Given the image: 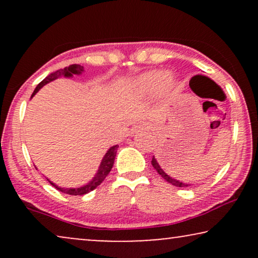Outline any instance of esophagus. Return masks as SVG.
Returning a JSON list of instances; mask_svg holds the SVG:
<instances>
[{"label": "esophagus", "mask_w": 258, "mask_h": 258, "mask_svg": "<svg viewBox=\"0 0 258 258\" xmlns=\"http://www.w3.org/2000/svg\"><path fill=\"white\" fill-rule=\"evenodd\" d=\"M148 129H149V125H148L147 123H140V124H136L133 126L132 135H135V134H137V133L144 132V130H148Z\"/></svg>", "instance_id": "obj_1"}]
</instances>
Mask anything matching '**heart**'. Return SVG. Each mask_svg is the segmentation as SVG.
I'll return each mask as SVG.
<instances>
[{
  "mask_svg": "<svg viewBox=\"0 0 258 258\" xmlns=\"http://www.w3.org/2000/svg\"><path fill=\"white\" fill-rule=\"evenodd\" d=\"M137 86L143 93H153L161 88L162 91H169L174 86V80L170 75L162 72H149L137 80Z\"/></svg>",
  "mask_w": 258,
  "mask_h": 258,
  "instance_id": "obj_1",
  "label": "heart"
}]
</instances>
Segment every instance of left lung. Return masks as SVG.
I'll use <instances>...</instances> for the list:
<instances>
[{
  "mask_svg": "<svg viewBox=\"0 0 258 258\" xmlns=\"http://www.w3.org/2000/svg\"><path fill=\"white\" fill-rule=\"evenodd\" d=\"M151 164H153V167L156 169V171L158 172V174H160L162 177H163L165 181L167 182H169V183H171L172 185H175V186H178V188H183V186H188V184H185V183H182V182H179V181H177V179H175V178H172V177H170V176L169 175H167L165 174V172L163 171V169L161 168V165L158 164V162L156 161V158H155V156H153V160H151Z\"/></svg>",
  "mask_w": 258,
  "mask_h": 258,
  "instance_id": "1",
  "label": "left lung"
}]
</instances>
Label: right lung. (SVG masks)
<instances>
[{
	"label": "right lung",
	"mask_w": 258,
	"mask_h": 258,
	"mask_svg": "<svg viewBox=\"0 0 258 258\" xmlns=\"http://www.w3.org/2000/svg\"><path fill=\"white\" fill-rule=\"evenodd\" d=\"M83 72V67L80 66V64H72L69 67H66L64 69H59L57 72L50 74V75H48L45 79L42 81L37 84V87L35 88L33 95H31V97L34 96L35 94L37 93L38 90L41 89L42 87L44 86V84H47L49 82H51V81H54L56 79H58L59 76H66V77H70L73 76L74 74H81ZM117 148L118 146H114L111 147L110 149L107 151V154L104 155L103 160L101 162V165L100 168H98L97 170V174L95 175V177L93 178V181H90L88 184L81 186V188H76V189H64V188H59V186L55 185L54 183L50 182L51 185H54L56 189L58 190V191H62L64 194H68V195H84V194H88L90 191H93L95 188H97L98 185L101 184L102 182L104 181V178L107 177L109 172H110L112 165H114V161H115V157H116V153H117Z\"/></svg>",
	"instance_id": "add662e5"
}]
</instances>
